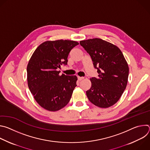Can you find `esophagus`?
I'll return each instance as SVG.
<instances>
[{"instance_id":"obj_1","label":"esophagus","mask_w":150,"mask_h":150,"mask_svg":"<svg viewBox=\"0 0 150 150\" xmlns=\"http://www.w3.org/2000/svg\"><path fill=\"white\" fill-rule=\"evenodd\" d=\"M83 77H80V76H78V79L79 80V81H81V80H82V79H83Z\"/></svg>"}]
</instances>
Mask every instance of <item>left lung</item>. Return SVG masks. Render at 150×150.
Here are the masks:
<instances>
[{
  "mask_svg": "<svg viewBox=\"0 0 150 150\" xmlns=\"http://www.w3.org/2000/svg\"><path fill=\"white\" fill-rule=\"evenodd\" d=\"M90 55L97 78H91V87L86 91L88 100L101 108L116 103L125 91L129 75V67L124 56L116 46L96 38L80 41Z\"/></svg>",
  "mask_w": 150,
  "mask_h": 150,
  "instance_id": "obj_1",
  "label": "left lung"
}]
</instances>
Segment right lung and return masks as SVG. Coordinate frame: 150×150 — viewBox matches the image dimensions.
<instances>
[{"label":"right lung","mask_w":150,"mask_h":150,"mask_svg":"<svg viewBox=\"0 0 150 150\" xmlns=\"http://www.w3.org/2000/svg\"><path fill=\"white\" fill-rule=\"evenodd\" d=\"M79 43L67 40L46 41L35 49L27 65L29 89L37 103L45 109L56 112L71 100L78 79L75 75H59L62 64L66 65L71 50Z\"/></svg>","instance_id":"1"}]
</instances>
